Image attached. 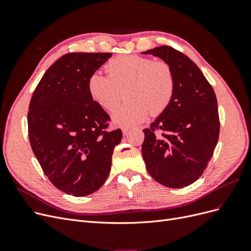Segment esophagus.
<instances>
[{"label": "esophagus", "instance_id": "34e87169", "mask_svg": "<svg viewBox=\"0 0 251 251\" xmlns=\"http://www.w3.org/2000/svg\"><path fill=\"white\" fill-rule=\"evenodd\" d=\"M121 131H123L124 135H126L128 132V127H121Z\"/></svg>", "mask_w": 251, "mask_h": 251}]
</instances>
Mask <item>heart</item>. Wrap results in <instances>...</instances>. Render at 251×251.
Wrapping results in <instances>:
<instances>
[{
  "label": "heart",
  "instance_id": "heart-1",
  "mask_svg": "<svg viewBox=\"0 0 251 251\" xmlns=\"http://www.w3.org/2000/svg\"><path fill=\"white\" fill-rule=\"evenodd\" d=\"M108 76L95 72L88 79L91 98L105 111L115 110L125 92V104L113 114L115 124L128 127L143 123L151 113L159 115L170 105L175 75L164 60L138 55H120L109 60Z\"/></svg>",
  "mask_w": 251,
  "mask_h": 251
}]
</instances>
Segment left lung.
<instances>
[{"label": "left lung", "mask_w": 251, "mask_h": 251, "mask_svg": "<svg viewBox=\"0 0 251 251\" xmlns=\"http://www.w3.org/2000/svg\"><path fill=\"white\" fill-rule=\"evenodd\" d=\"M170 64L175 75L173 100L144 128L142 157L159 183L181 188L198 180L214 154L220 132L215 91L193 60L169 46L142 52ZM155 130L162 132L156 135Z\"/></svg>", "instance_id": "1"}]
</instances>
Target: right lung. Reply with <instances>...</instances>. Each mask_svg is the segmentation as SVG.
Segmentation results:
<instances>
[{"mask_svg": "<svg viewBox=\"0 0 251 251\" xmlns=\"http://www.w3.org/2000/svg\"><path fill=\"white\" fill-rule=\"evenodd\" d=\"M112 53H67L43 75L28 112V134L45 175L59 191L82 197L107 180L120 128L108 132L110 116L88 91L90 75Z\"/></svg>", "mask_w": 251, "mask_h": 251, "instance_id": "right-lung-1", "label": "right lung"}]
</instances>
